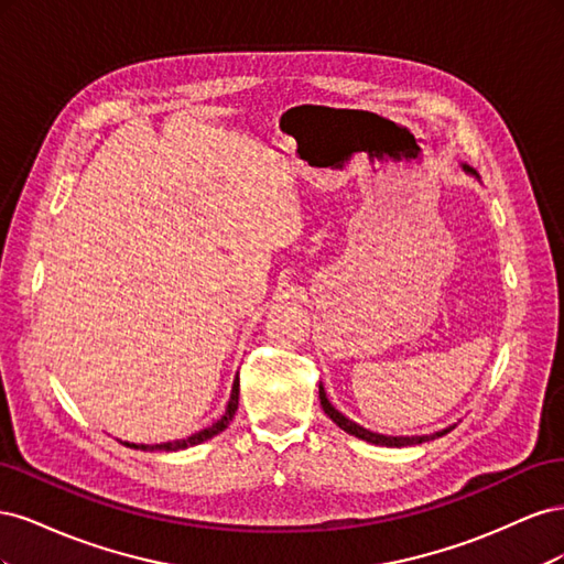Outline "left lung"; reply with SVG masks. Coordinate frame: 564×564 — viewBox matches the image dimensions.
Here are the masks:
<instances>
[{"label":"left lung","mask_w":564,"mask_h":564,"mask_svg":"<svg viewBox=\"0 0 564 564\" xmlns=\"http://www.w3.org/2000/svg\"><path fill=\"white\" fill-rule=\"evenodd\" d=\"M466 172H470V166H464ZM319 404H322V409H324V414H327L340 431H346L348 435H355V437H360V440H367V442H371V445H381V447H406V445H421V442H429V440H435V437H442L445 433H449L452 429H447V431H440V433H435V435H421V437H390V435H379V433H371V431H367V429H362V425H357L355 421H350V419H346L344 414L338 412V409H334V404L327 400V392H324V388H322V383H319Z\"/></svg>","instance_id":"1"}]
</instances>
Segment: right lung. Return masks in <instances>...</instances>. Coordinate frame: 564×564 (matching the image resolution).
<instances>
[{
    "instance_id": "right-lung-1",
    "label": "right lung",
    "mask_w": 564,
    "mask_h": 564,
    "mask_svg": "<svg viewBox=\"0 0 564 564\" xmlns=\"http://www.w3.org/2000/svg\"><path fill=\"white\" fill-rule=\"evenodd\" d=\"M237 402H240V379L235 377L226 414L220 416L216 423H212L209 429H204V431H199V433H195V435H191V437H185V440L164 442V445H150V447H145V445H131V442H124V445H127V447H133V449H150V452H155V449H160V452H178V449H187V447H193V445H199V442L209 440V437L218 435L220 431L228 429V423L232 421V416H235V412H237Z\"/></svg>"
}]
</instances>
